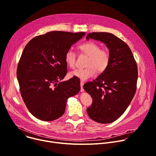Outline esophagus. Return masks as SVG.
<instances>
[{
  "mask_svg": "<svg viewBox=\"0 0 156 156\" xmlns=\"http://www.w3.org/2000/svg\"><path fill=\"white\" fill-rule=\"evenodd\" d=\"M83 84H84V83H83V82H81V83H80V86H81V92H84Z\"/></svg>",
  "mask_w": 156,
  "mask_h": 156,
  "instance_id": "34e87169",
  "label": "esophagus"
}]
</instances>
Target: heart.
<instances>
[{
  "label": "heart",
  "instance_id": "1",
  "mask_svg": "<svg viewBox=\"0 0 156 156\" xmlns=\"http://www.w3.org/2000/svg\"><path fill=\"white\" fill-rule=\"evenodd\" d=\"M78 49L84 54L89 56L86 64L87 67L71 72V76L76 77L84 81L93 77L97 71L102 73L107 69L110 60V54L107 50L101 49L98 44L93 41L86 42L80 45ZM65 61L70 68L75 67L76 55L72 49H70L65 52Z\"/></svg>",
  "mask_w": 156,
  "mask_h": 156
}]
</instances>
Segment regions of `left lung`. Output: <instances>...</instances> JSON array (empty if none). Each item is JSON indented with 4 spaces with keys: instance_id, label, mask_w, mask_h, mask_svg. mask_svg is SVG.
Returning <instances> with one entry per match:
<instances>
[{
    "instance_id": "8db88e82",
    "label": "left lung",
    "mask_w": 156,
    "mask_h": 156,
    "mask_svg": "<svg viewBox=\"0 0 156 156\" xmlns=\"http://www.w3.org/2000/svg\"><path fill=\"white\" fill-rule=\"evenodd\" d=\"M90 38L106 44L110 60L107 69L98 78L83 86L93 98L87 113L96 122L110 123L125 112L135 94L137 64L129 46L113 34L94 32L87 35V40Z\"/></svg>"
}]
</instances>
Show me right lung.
I'll return each instance as SVG.
<instances>
[{
    "instance_id": "obj_1",
    "label": "right lung",
    "mask_w": 156,
    "mask_h": 156,
    "mask_svg": "<svg viewBox=\"0 0 156 156\" xmlns=\"http://www.w3.org/2000/svg\"><path fill=\"white\" fill-rule=\"evenodd\" d=\"M85 35L51 31L33 38L20 58L17 79L23 100L30 112L42 121H52L65 112L67 99L80 91L78 78L58 82L67 73L65 52Z\"/></svg>"
}]
</instances>
